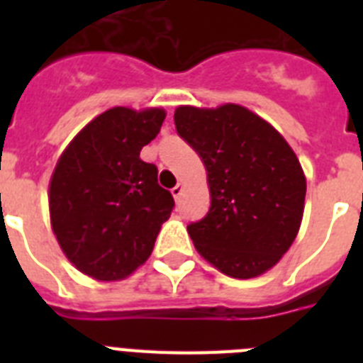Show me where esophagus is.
Returning <instances> with one entry per match:
<instances>
[{
	"instance_id": "esophagus-1",
	"label": "esophagus",
	"mask_w": 363,
	"mask_h": 363,
	"mask_svg": "<svg viewBox=\"0 0 363 363\" xmlns=\"http://www.w3.org/2000/svg\"><path fill=\"white\" fill-rule=\"evenodd\" d=\"M182 191H184V185H182V184H178V185H176V187L171 189L174 200H179V196H182Z\"/></svg>"
}]
</instances>
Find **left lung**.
<instances>
[{
	"label": "left lung",
	"instance_id": "left-lung-1",
	"mask_svg": "<svg viewBox=\"0 0 363 363\" xmlns=\"http://www.w3.org/2000/svg\"><path fill=\"white\" fill-rule=\"evenodd\" d=\"M179 138L207 171L211 207L187 225L196 251L233 278H255L277 265L296 238L306 176L272 125L240 105L178 107Z\"/></svg>",
	"mask_w": 363,
	"mask_h": 363
}]
</instances>
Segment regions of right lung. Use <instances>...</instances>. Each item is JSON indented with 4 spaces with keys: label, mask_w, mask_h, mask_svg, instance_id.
<instances>
[{
    "label": "right lung",
    "mask_w": 363,
    "mask_h": 363,
    "mask_svg": "<svg viewBox=\"0 0 363 363\" xmlns=\"http://www.w3.org/2000/svg\"><path fill=\"white\" fill-rule=\"evenodd\" d=\"M163 108L114 107L74 138L50 178V223L70 264L101 281L127 278L152 252L174 207L158 167L140 150L158 136Z\"/></svg>",
    "instance_id": "add662e5"
}]
</instances>
